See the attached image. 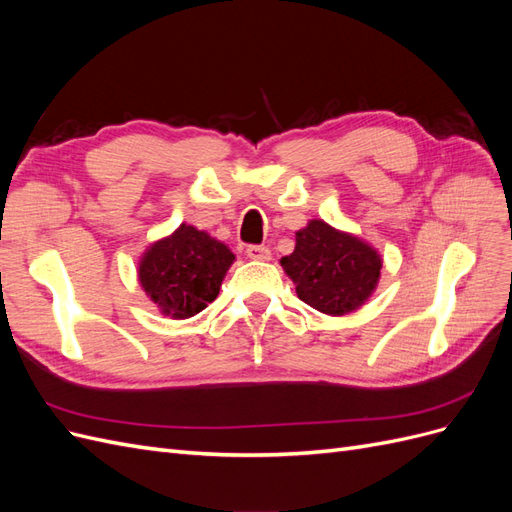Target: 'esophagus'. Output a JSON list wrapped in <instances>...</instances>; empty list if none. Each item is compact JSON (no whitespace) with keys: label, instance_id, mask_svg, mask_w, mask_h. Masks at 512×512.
<instances>
[{"label":"esophagus","instance_id":"esophagus-1","mask_svg":"<svg viewBox=\"0 0 512 512\" xmlns=\"http://www.w3.org/2000/svg\"><path fill=\"white\" fill-rule=\"evenodd\" d=\"M245 254L254 260H269L271 258V250L267 245H247Z\"/></svg>","mask_w":512,"mask_h":512}]
</instances>
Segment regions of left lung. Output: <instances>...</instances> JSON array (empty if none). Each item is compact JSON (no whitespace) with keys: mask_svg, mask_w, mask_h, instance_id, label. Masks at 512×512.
<instances>
[{"mask_svg":"<svg viewBox=\"0 0 512 512\" xmlns=\"http://www.w3.org/2000/svg\"><path fill=\"white\" fill-rule=\"evenodd\" d=\"M282 267L301 301L322 314L344 316L374 292L382 260L361 239L312 220L297 232V245L282 258Z\"/></svg>","mask_w":512,"mask_h":512,"instance_id":"1","label":"left lung"}]
</instances>
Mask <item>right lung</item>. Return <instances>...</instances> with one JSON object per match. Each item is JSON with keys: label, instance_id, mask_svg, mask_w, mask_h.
I'll list each match as a JSON object with an SVG mask.
<instances>
[{"label": "right lung", "instance_id": "add662e5", "mask_svg": "<svg viewBox=\"0 0 512 512\" xmlns=\"http://www.w3.org/2000/svg\"><path fill=\"white\" fill-rule=\"evenodd\" d=\"M232 260L235 254L224 243L181 224L173 235L149 247L138 280L164 316L190 318L218 297Z\"/></svg>", "mask_w": 512, "mask_h": 512}]
</instances>
